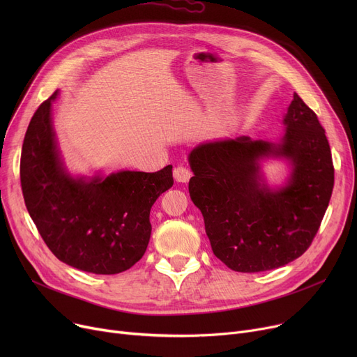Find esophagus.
Returning a JSON list of instances; mask_svg holds the SVG:
<instances>
[{"instance_id":"obj_1","label":"esophagus","mask_w":357,"mask_h":357,"mask_svg":"<svg viewBox=\"0 0 357 357\" xmlns=\"http://www.w3.org/2000/svg\"><path fill=\"white\" fill-rule=\"evenodd\" d=\"M191 171L188 167H185V166H178V167H175L174 169V178H175V181L176 182H188L190 181V178H191Z\"/></svg>"}]
</instances>
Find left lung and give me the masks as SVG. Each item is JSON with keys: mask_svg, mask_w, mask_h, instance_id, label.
I'll list each match as a JSON object with an SVG mask.
<instances>
[{"mask_svg": "<svg viewBox=\"0 0 357 357\" xmlns=\"http://www.w3.org/2000/svg\"><path fill=\"white\" fill-rule=\"evenodd\" d=\"M278 143L248 136L205 142L188 156L190 195L201 210L214 255L236 272L288 265L311 245L328 207L334 167L326 131L294 93ZM265 158H285L287 182L271 189L261 174Z\"/></svg>", "mask_w": 357, "mask_h": 357, "instance_id": "left-lung-1", "label": "left lung"}]
</instances>
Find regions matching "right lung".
Masks as SVG:
<instances>
[{
  "label": "right lung",
  "instance_id": "right-lung-1",
  "mask_svg": "<svg viewBox=\"0 0 357 357\" xmlns=\"http://www.w3.org/2000/svg\"><path fill=\"white\" fill-rule=\"evenodd\" d=\"M56 98L58 91L36 109L24 136L20 179L27 211L63 264L97 275L124 272L147 249L150 208L174 185L172 166L72 176L53 130Z\"/></svg>",
  "mask_w": 357,
  "mask_h": 357
}]
</instances>
